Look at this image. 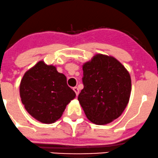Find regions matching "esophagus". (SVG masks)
Returning a JSON list of instances; mask_svg holds the SVG:
<instances>
[{
    "mask_svg": "<svg viewBox=\"0 0 158 158\" xmlns=\"http://www.w3.org/2000/svg\"><path fill=\"white\" fill-rule=\"evenodd\" d=\"M73 91H74L76 93V95H77V96H78V95H79V88H78V87H73Z\"/></svg>",
    "mask_w": 158,
    "mask_h": 158,
    "instance_id": "1",
    "label": "esophagus"
}]
</instances>
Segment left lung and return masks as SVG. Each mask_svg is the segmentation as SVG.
Masks as SVG:
<instances>
[{"instance_id":"8db88e82","label":"left lung","mask_w":158,"mask_h":158,"mask_svg":"<svg viewBox=\"0 0 158 158\" xmlns=\"http://www.w3.org/2000/svg\"><path fill=\"white\" fill-rule=\"evenodd\" d=\"M84 88L78 96L87 119L103 125L118 118L128 103L131 79L121 63L97 54L82 66Z\"/></svg>"}]
</instances>
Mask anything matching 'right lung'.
Instances as JSON below:
<instances>
[{
	"instance_id": "right-lung-1",
	"label": "right lung",
	"mask_w": 158,
	"mask_h": 158,
	"mask_svg": "<svg viewBox=\"0 0 158 158\" xmlns=\"http://www.w3.org/2000/svg\"><path fill=\"white\" fill-rule=\"evenodd\" d=\"M19 94L26 111L45 124L60 118L66 106L76 97L74 91L67 85L66 77L42 60L24 74Z\"/></svg>"
}]
</instances>
